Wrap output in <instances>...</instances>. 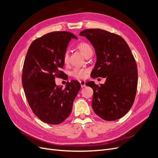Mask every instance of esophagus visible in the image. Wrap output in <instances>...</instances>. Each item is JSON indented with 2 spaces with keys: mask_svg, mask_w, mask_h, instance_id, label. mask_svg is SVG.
Wrapping results in <instances>:
<instances>
[{
  "mask_svg": "<svg viewBox=\"0 0 158 158\" xmlns=\"http://www.w3.org/2000/svg\"><path fill=\"white\" fill-rule=\"evenodd\" d=\"M79 82H80V85H81V88H83V87H85L86 86V81H81Z\"/></svg>",
  "mask_w": 158,
  "mask_h": 158,
  "instance_id": "34e87169",
  "label": "esophagus"
}]
</instances>
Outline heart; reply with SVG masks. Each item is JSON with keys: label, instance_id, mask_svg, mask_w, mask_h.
Masks as SVG:
<instances>
[{"label": "heart", "instance_id": "obj_1", "mask_svg": "<svg viewBox=\"0 0 158 158\" xmlns=\"http://www.w3.org/2000/svg\"><path fill=\"white\" fill-rule=\"evenodd\" d=\"M77 48L81 51V52L83 54L85 57L88 55L90 52H92V49L91 48L89 44L86 42H81L77 45ZM69 55L68 51H66L64 54L63 61L64 63H67L69 62ZM88 70L81 69H75L72 72V76L77 79H84L88 73Z\"/></svg>", "mask_w": 158, "mask_h": 158}]
</instances>
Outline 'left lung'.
Wrapping results in <instances>:
<instances>
[{
    "label": "left lung",
    "instance_id": "left-lung-1",
    "mask_svg": "<svg viewBox=\"0 0 158 158\" xmlns=\"http://www.w3.org/2000/svg\"><path fill=\"white\" fill-rule=\"evenodd\" d=\"M79 35L95 48L97 61L92 77L106 78L100 86L94 81L87 82L94 90L93 110L105 120L119 119L131 108L136 97L138 70L135 57L126 41L118 35L100 29H85Z\"/></svg>",
    "mask_w": 158,
    "mask_h": 158
}]
</instances>
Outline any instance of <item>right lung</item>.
<instances>
[{
    "instance_id": "right-lung-1",
    "label": "right lung",
    "mask_w": 158,
    "mask_h": 158,
    "mask_svg": "<svg viewBox=\"0 0 158 158\" xmlns=\"http://www.w3.org/2000/svg\"><path fill=\"white\" fill-rule=\"evenodd\" d=\"M72 38L77 39L71 32L56 31L36 39L23 63L22 86L28 103L38 118L52 125L67 118L81 88L77 81L67 82L64 88L54 81L63 76V56Z\"/></svg>"
}]
</instances>
